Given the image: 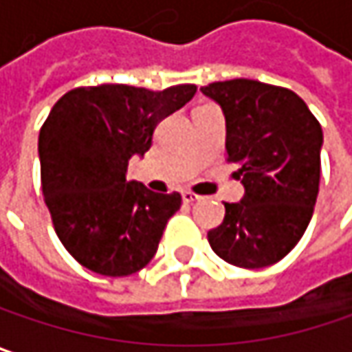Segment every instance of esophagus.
<instances>
[{"label": "esophagus", "instance_id": "obj_1", "mask_svg": "<svg viewBox=\"0 0 352 352\" xmlns=\"http://www.w3.org/2000/svg\"><path fill=\"white\" fill-rule=\"evenodd\" d=\"M181 197H183V201H185V203H195V201L201 199V197L197 195V193H193V191H183Z\"/></svg>", "mask_w": 352, "mask_h": 352}]
</instances>
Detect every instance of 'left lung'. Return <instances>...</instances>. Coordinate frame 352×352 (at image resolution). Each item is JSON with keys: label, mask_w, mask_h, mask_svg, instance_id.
Returning <instances> with one entry per match:
<instances>
[{"label": "left lung", "mask_w": 352, "mask_h": 352, "mask_svg": "<svg viewBox=\"0 0 352 352\" xmlns=\"http://www.w3.org/2000/svg\"><path fill=\"white\" fill-rule=\"evenodd\" d=\"M201 91L227 121V161L245 185L239 203L207 233L219 257L241 269L279 263L297 245L319 195L322 129L307 103L287 87L255 79L215 81Z\"/></svg>", "instance_id": "left-lung-1"}]
</instances>
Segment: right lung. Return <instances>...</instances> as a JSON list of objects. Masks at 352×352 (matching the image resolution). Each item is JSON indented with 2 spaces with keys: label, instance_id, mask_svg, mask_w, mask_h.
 Masks as SVG:
<instances>
[{
  "label": "right lung",
  "instance_id": "1",
  "mask_svg": "<svg viewBox=\"0 0 352 352\" xmlns=\"http://www.w3.org/2000/svg\"><path fill=\"white\" fill-rule=\"evenodd\" d=\"M195 91L193 83L163 91L115 83L75 87L53 105L37 145L41 191L57 237L85 269L127 277L157 253L181 195L129 183L127 165Z\"/></svg>",
  "mask_w": 352,
  "mask_h": 352
}]
</instances>
